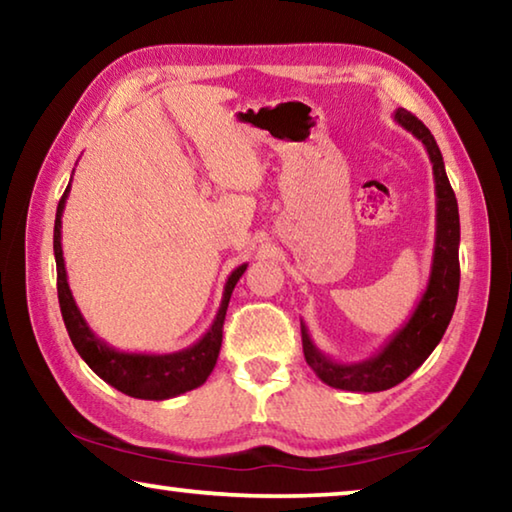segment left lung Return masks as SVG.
<instances>
[{
  "instance_id": "1",
  "label": "left lung",
  "mask_w": 512,
  "mask_h": 512,
  "mask_svg": "<svg viewBox=\"0 0 512 512\" xmlns=\"http://www.w3.org/2000/svg\"><path fill=\"white\" fill-rule=\"evenodd\" d=\"M395 121L404 131L424 144L433 164V183H436V241H433V259L427 289L415 305L411 318L402 329L388 339L377 354L363 361H334L311 341L307 325L300 320L302 350L309 368L316 372L327 386L350 393H379L388 391L404 381L413 370L427 361L433 348L443 339L452 320L461 266H458V244H461V223H458V203L454 189L445 173L443 153L422 121L409 110H395Z\"/></svg>"
}]
</instances>
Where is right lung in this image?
<instances>
[{
  "label": "right lung",
  "mask_w": 512,
  "mask_h": 512,
  "mask_svg": "<svg viewBox=\"0 0 512 512\" xmlns=\"http://www.w3.org/2000/svg\"><path fill=\"white\" fill-rule=\"evenodd\" d=\"M69 196V185L60 198L54 223V255H56V273H58V302L60 314H63L69 339H72L76 352L81 359L97 372V375L115 386L124 395L137 397V400H169V397L183 395L187 391L203 386L205 379L219 359L221 341H223V320L228 311V302L232 289L244 275L248 264L237 266L225 280L223 298L219 311H216L214 323L194 345L185 350L169 354H146V352H119L110 348L106 341H101L85 323L81 309L76 307V300L69 291L67 271L63 259V246H60V228H63V210Z\"/></svg>",
  "instance_id": "add662e5"
}]
</instances>
